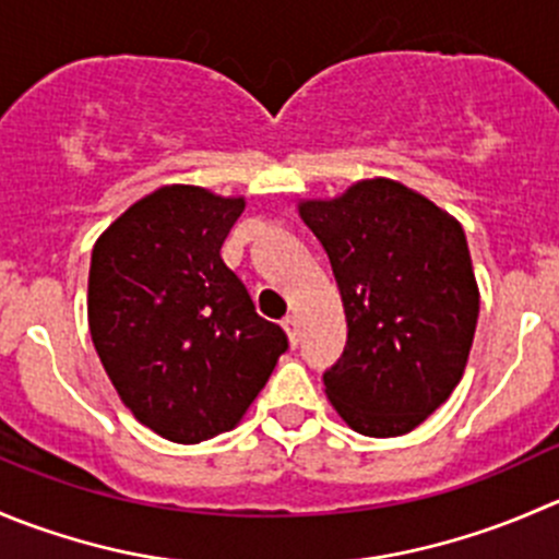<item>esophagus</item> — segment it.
Segmentation results:
<instances>
[{
    "label": "esophagus",
    "mask_w": 559,
    "mask_h": 559,
    "mask_svg": "<svg viewBox=\"0 0 559 559\" xmlns=\"http://www.w3.org/2000/svg\"><path fill=\"white\" fill-rule=\"evenodd\" d=\"M284 330H286V335H289V344L292 346H297V341H300V324H297V317L295 313H286L284 317Z\"/></svg>",
    "instance_id": "obj_1"
}]
</instances>
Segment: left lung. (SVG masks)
I'll use <instances>...</instances> for the list:
<instances>
[{
  "instance_id": "obj_1",
  "label": "left lung",
  "mask_w": 559,
  "mask_h": 559,
  "mask_svg": "<svg viewBox=\"0 0 559 559\" xmlns=\"http://www.w3.org/2000/svg\"><path fill=\"white\" fill-rule=\"evenodd\" d=\"M297 213L328 251L346 346L324 393L366 437H401L462 382L480 292L462 224L395 180L373 177Z\"/></svg>"
}]
</instances>
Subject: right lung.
Instances as JSON below:
<instances>
[{
  "label": "right lung",
  "mask_w": 559,
  "mask_h": 559,
  "mask_svg": "<svg viewBox=\"0 0 559 559\" xmlns=\"http://www.w3.org/2000/svg\"><path fill=\"white\" fill-rule=\"evenodd\" d=\"M242 210V197L164 186L92 248L97 357L135 420L180 445L235 429L289 346L221 259Z\"/></svg>",
  "instance_id": "1"
}]
</instances>
